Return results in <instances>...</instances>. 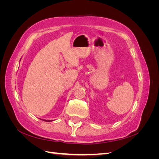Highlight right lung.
Returning a JSON list of instances; mask_svg holds the SVG:
<instances>
[{"label":"right lung","instance_id":"1","mask_svg":"<svg viewBox=\"0 0 159 159\" xmlns=\"http://www.w3.org/2000/svg\"><path fill=\"white\" fill-rule=\"evenodd\" d=\"M44 121H52L51 120H44Z\"/></svg>","mask_w":159,"mask_h":159}]
</instances>
